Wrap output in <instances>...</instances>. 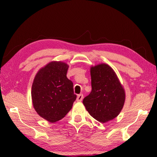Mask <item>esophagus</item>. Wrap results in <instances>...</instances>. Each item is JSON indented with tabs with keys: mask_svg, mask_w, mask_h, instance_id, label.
Wrapping results in <instances>:
<instances>
[{
	"mask_svg": "<svg viewBox=\"0 0 157 157\" xmlns=\"http://www.w3.org/2000/svg\"><path fill=\"white\" fill-rule=\"evenodd\" d=\"M83 100V94H78V96H77V98H76V101H77L80 102L81 101Z\"/></svg>",
	"mask_w": 157,
	"mask_h": 157,
	"instance_id": "1",
	"label": "esophagus"
}]
</instances>
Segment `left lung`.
Instances as JSON below:
<instances>
[{"label": "left lung", "mask_w": 157, "mask_h": 157, "mask_svg": "<svg viewBox=\"0 0 157 157\" xmlns=\"http://www.w3.org/2000/svg\"><path fill=\"white\" fill-rule=\"evenodd\" d=\"M92 90L83 104L92 117L101 123L115 119L123 109L126 94L113 68L106 63L90 68Z\"/></svg>", "instance_id": "left-lung-1"}]
</instances>
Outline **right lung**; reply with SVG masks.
I'll return each instance as SVG.
<instances>
[{
	"label": "right lung",
	"mask_w": 157,
	"mask_h": 157,
	"mask_svg": "<svg viewBox=\"0 0 157 157\" xmlns=\"http://www.w3.org/2000/svg\"><path fill=\"white\" fill-rule=\"evenodd\" d=\"M68 67L62 61L49 62L37 72L32 84L34 109L51 123L63 119L76 98L73 82L66 77Z\"/></svg>",
	"instance_id": "right-lung-1"
}]
</instances>
